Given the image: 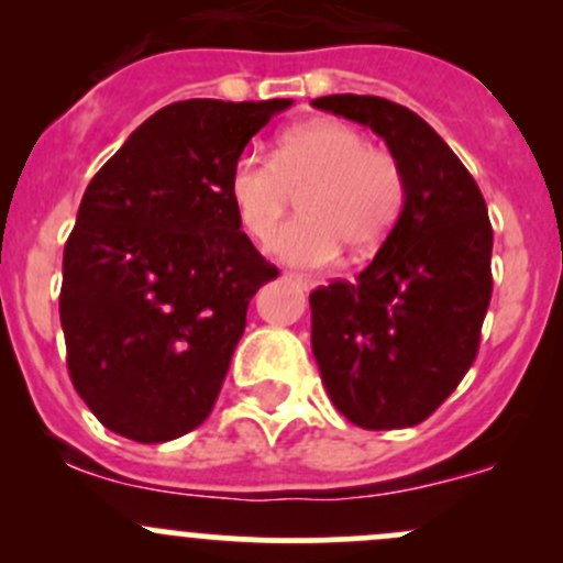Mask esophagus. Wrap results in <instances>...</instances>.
<instances>
[{"label":"esophagus","instance_id":"1","mask_svg":"<svg viewBox=\"0 0 563 563\" xmlns=\"http://www.w3.org/2000/svg\"><path fill=\"white\" fill-rule=\"evenodd\" d=\"M286 280L297 283L299 288H305V291H310V288L318 286L316 277H308V275H297V272H286Z\"/></svg>","mask_w":563,"mask_h":563}]
</instances>
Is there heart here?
I'll return each instance as SVG.
<instances>
[{
	"label": "heart",
	"mask_w": 563,
	"mask_h": 563,
	"mask_svg": "<svg viewBox=\"0 0 563 563\" xmlns=\"http://www.w3.org/2000/svg\"><path fill=\"white\" fill-rule=\"evenodd\" d=\"M291 190H302V218L275 236L272 250L291 264L321 266L340 247L365 258L387 242L406 203V174L362 130L313 119L286 130L272 157L245 152L229 172L236 220L258 242L277 231Z\"/></svg>",
	"instance_id": "heart-1"
}]
</instances>
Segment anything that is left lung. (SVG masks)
Returning <instances> with one entry per match:
<instances>
[{
    "label": "left lung",
    "mask_w": 563,
    "mask_h": 563,
    "mask_svg": "<svg viewBox=\"0 0 563 563\" xmlns=\"http://www.w3.org/2000/svg\"><path fill=\"white\" fill-rule=\"evenodd\" d=\"M387 141L406 174L395 229L356 283L310 294L313 354L334 408L365 430L424 422L479 351L493 294V229L474 176L406 106L373 95L313 100Z\"/></svg>",
    "instance_id": "obj_1"
}]
</instances>
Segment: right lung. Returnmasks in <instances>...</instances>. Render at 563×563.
I'll list each match as a JSON object with an SVG mask.
<instances>
[{
  "label": "right lung",
  "instance_id": "add662e5",
  "mask_svg": "<svg viewBox=\"0 0 563 563\" xmlns=\"http://www.w3.org/2000/svg\"><path fill=\"white\" fill-rule=\"evenodd\" d=\"M291 100H179L89 181L62 264L67 371L113 433L163 444L212 411L277 269L240 231L229 172Z\"/></svg>",
  "mask_w": 563,
  "mask_h": 563
}]
</instances>
